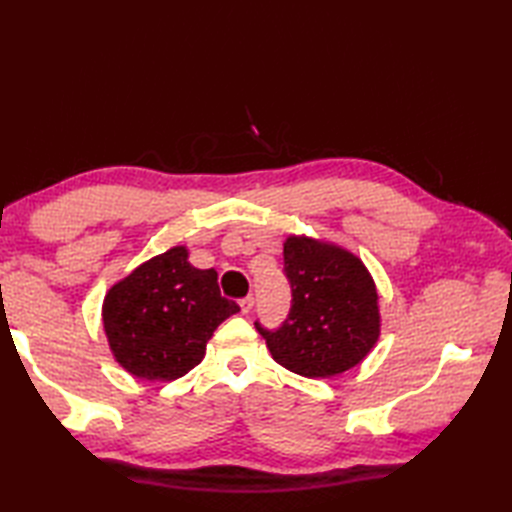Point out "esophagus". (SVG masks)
Listing matches in <instances>:
<instances>
[{"mask_svg": "<svg viewBox=\"0 0 512 512\" xmlns=\"http://www.w3.org/2000/svg\"><path fill=\"white\" fill-rule=\"evenodd\" d=\"M250 308H253V297H244V299H239V310H242L244 314L246 312H250Z\"/></svg>", "mask_w": 512, "mask_h": 512, "instance_id": "esophagus-1", "label": "esophagus"}]
</instances>
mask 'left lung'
<instances>
[{
    "mask_svg": "<svg viewBox=\"0 0 512 512\" xmlns=\"http://www.w3.org/2000/svg\"><path fill=\"white\" fill-rule=\"evenodd\" d=\"M284 270L292 288L288 319L270 332L257 325L275 361L306 378L356 367L380 336L378 292L350 250L308 235H288Z\"/></svg>",
    "mask_w": 512,
    "mask_h": 512,
    "instance_id": "left-lung-1",
    "label": "left lung"
}]
</instances>
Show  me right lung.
I'll return each instance as SVG.
<instances>
[{"instance_id":"add662e5","label":"right lung","mask_w":512,"mask_h":512,"mask_svg":"<svg viewBox=\"0 0 512 512\" xmlns=\"http://www.w3.org/2000/svg\"><path fill=\"white\" fill-rule=\"evenodd\" d=\"M235 312L237 303L220 295L215 270L195 268L189 248L173 246L116 281L101 317L125 372L169 383L200 365L217 325Z\"/></svg>"}]
</instances>
